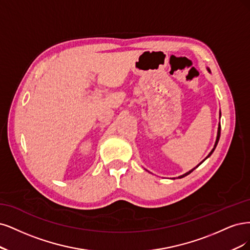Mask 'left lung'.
Segmentation results:
<instances>
[{
  "mask_svg": "<svg viewBox=\"0 0 250 250\" xmlns=\"http://www.w3.org/2000/svg\"><path fill=\"white\" fill-rule=\"evenodd\" d=\"M207 69H208V72H211V70H210V69H208V68H207ZM220 130H221V126H220V124H219V125H218V132H217V138H216V142H215V146H214L213 149L211 150V152H210V154H208V157H207V158H206L205 160H207V159H208V157H210V156H211V155L213 154V151L215 150V148H216V146H217V144H218V141H219V138H220ZM205 160H204V161H205ZM204 161H201V162H200V163H199V164H198V165H197L196 167H194V168H193V169H191V170H190V171L186 172V173H185V174H183V175H180L178 179H182V178H184V176H186V175L190 174V173H191V172H192L193 170H194V169H196V168H197V167H198V166H199V165H200L201 163H203V162H204Z\"/></svg>",
  "mask_w": 250,
  "mask_h": 250,
  "instance_id": "8db88e82",
  "label": "left lung"
}]
</instances>
